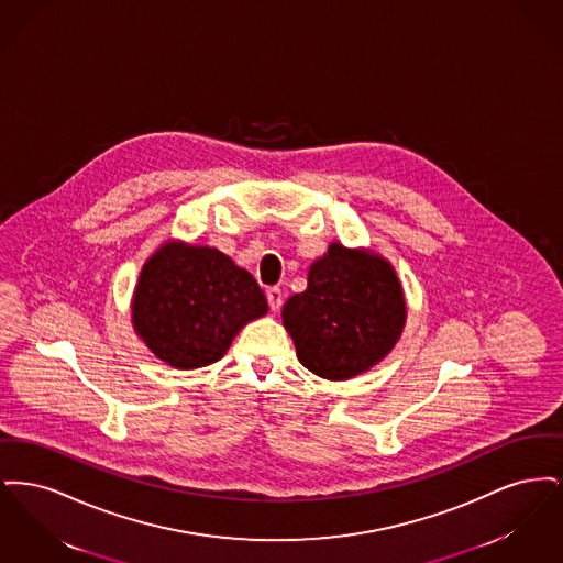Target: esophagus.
<instances>
[{"mask_svg": "<svg viewBox=\"0 0 563 563\" xmlns=\"http://www.w3.org/2000/svg\"><path fill=\"white\" fill-rule=\"evenodd\" d=\"M266 297H268L269 310L278 312L280 306H283V291L278 287H269Z\"/></svg>", "mask_w": 563, "mask_h": 563, "instance_id": "1", "label": "esophagus"}]
</instances>
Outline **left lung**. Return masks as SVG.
Instances as JSON below:
<instances>
[{"mask_svg": "<svg viewBox=\"0 0 563 563\" xmlns=\"http://www.w3.org/2000/svg\"><path fill=\"white\" fill-rule=\"evenodd\" d=\"M407 306L388 260L331 242L308 272V287L283 308L299 363L324 379L369 372L401 338Z\"/></svg>", "mask_w": 563, "mask_h": 563, "instance_id": "8db88e82", "label": "left lung"}]
</instances>
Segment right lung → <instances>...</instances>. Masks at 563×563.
<instances>
[{"label":"right lung","instance_id":"right-lung-1","mask_svg":"<svg viewBox=\"0 0 563 563\" xmlns=\"http://www.w3.org/2000/svg\"><path fill=\"white\" fill-rule=\"evenodd\" d=\"M266 312L257 280L213 246L164 242L134 287V331L175 369L219 361L242 327Z\"/></svg>","mask_w":563,"mask_h":563}]
</instances>
